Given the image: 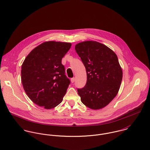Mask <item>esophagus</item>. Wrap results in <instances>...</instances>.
<instances>
[{
    "instance_id": "34e87169",
    "label": "esophagus",
    "mask_w": 150,
    "mask_h": 150,
    "mask_svg": "<svg viewBox=\"0 0 150 150\" xmlns=\"http://www.w3.org/2000/svg\"><path fill=\"white\" fill-rule=\"evenodd\" d=\"M74 81H75V78H72V79H71V82L72 83H73L74 82Z\"/></svg>"
}]
</instances>
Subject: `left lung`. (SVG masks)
Masks as SVG:
<instances>
[{"label": "left lung", "instance_id": "obj_1", "mask_svg": "<svg viewBox=\"0 0 150 150\" xmlns=\"http://www.w3.org/2000/svg\"><path fill=\"white\" fill-rule=\"evenodd\" d=\"M75 50L86 67V83L77 89L82 103L93 110L106 106L116 96L122 79V70L115 52L95 41L75 45Z\"/></svg>", "mask_w": 150, "mask_h": 150}]
</instances>
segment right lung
<instances>
[{"label": "right lung", "mask_w": 150, "mask_h": 150, "mask_svg": "<svg viewBox=\"0 0 150 150\" xmlns=\"http://www.w3.org/2000/svg\"><path fill=\"white\" fill-rule=\"evenodd\" d=\"M70 43L45 42L35 48L21 66V81L30 99L37 105L51 109L60 104L70 80L64 74L62 59Z\"/></svg>", "instance_id": "add662e5"}]
</instances>
